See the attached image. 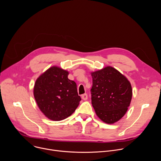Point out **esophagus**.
<instances>
[{"mask_svg": "<svg viewBox=\"0 0 161 161\" xmlns=\"http://www.w3.org/2000/svg\"><path fill=\"white\" fill-rule=\"evenodd\" d=\"M81 98H82L83 100L86 101V100H87V99H88V95H87L86 94H83V95L81 96Z\"/></svg>", "mask_w": 161, "mask_h": 161, "instance_id": "1", "label": "esophagus"}]
</instances>
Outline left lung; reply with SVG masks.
Instances as JSON below:
<instances>
[{"label": "left lung", "mask_w": 161, "mask_h": 161, "mask_svg": "<svg viewBox=\"0 0 161 161\" xmlns=\"http://www.w3.org/2000/svg\"><path fill=\"white\" fill-rule=\"evenodd\" d=\"M92 104L103 122L113 124L119 121L130 106L132 90L130 81L115 68L106 66L91 72Z\"/></svg>", "instance_id": "1"}]
</instances>
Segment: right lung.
I'll return each instance as SVG.
<instances>
[{"label":"right lung","instance_id":"add662e5","mask_svg":"<svg viewBox=\"0 0 161 161\" xmlns=\"http://www.w3.org/2000/svg\"><path fill=\"white\" fill-rule=\"evenodd\" d=\"M69 71L53 65L42 73L34 86V96L44 115L53 121L71 116L81 101L76 83L68 79Z\"/></svg>","mask_w":161,"mask_h":161}]
</instances>
